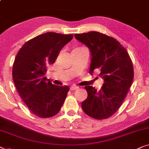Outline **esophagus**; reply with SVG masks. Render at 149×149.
Listing matches in <instances>:
<instances>
[{
    "mask_svg": "<svg viewBox=\"0 0 149 149\" xmlns=\"http://www.w3.org/2000/svg\"><path fill=\"white\" fill-rule=\"evenodd\" d=\"M79 88V87L78 86H76V85H72V86H71L70 87V90L71 91H73V90H76V89H77Z\"/></svg>",
    "mask_w": 149,
    "mask_h": 149,
    "instance_id": "34e87169",
    "label": "esophagus"
}]
</instances>
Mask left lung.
Wrapping results in <instances>:
<instances>
[{
  "mask_svg": "<svg viewBox=\"0 0 149 149\" xmlns=\"http://www.w3.org/2000/svg\"><path fill=\"white\" fill-rule=\"evenodd\" d=\"M74 37L90 49V74L99 70V75L104 81L99 91L92 86L85 87L88 97L82 102V108L93 118L107 119L118 110L132 85V60L118 41L105 34L91 31L77 33Z\"/></svg>",
  "mask_w": 149,
  "mask_h": 149,
  "instance_id": "left-lung-1",
  "label": "left lung"
}]
</instances>
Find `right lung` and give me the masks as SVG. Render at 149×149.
I'll use <instances>...</instances> for the list:
<instances>
[{"label":"right lung","instance_id":"right-lung-1","mask_svg":"<svg viewBox=\"0 0 149 149\" xmlns=\"http://www.w3.org/2000/svg\"><path fill=\"white\" fill-rule=\"evenodd\" d=\"M72 34L48 32L27 41L16 56L13 79L19 95L28 109L40 118H48L58 113L69 88L52 84L45 74L54 64Z\"/></svg>","mask_w":149,"mask_h":149}]
</instances>
